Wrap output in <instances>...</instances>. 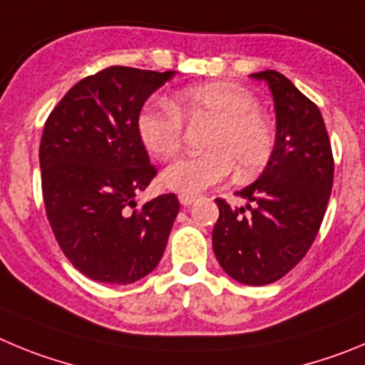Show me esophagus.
<instances>
[{
	"instance_id": "obj_1",
	"label": "esophagus",
	"mask_w": 365,
	"mask_h": 365,
	"mask_svg": "<svg viewBox=\"0 0 365 365\" xmlns=\"http://www.w3.org/2000/svg\"><path fill=\"white\" fill-rule=\"evenodd\" d=\"M178 200L183 207H189L196 202V196L195 195H180Z\"/></svg>"
}]
</instances>
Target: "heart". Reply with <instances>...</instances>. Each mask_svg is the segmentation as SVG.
Masks as SVG:
<instances>
[{"instance_id":"obj_1","label":"heart","mask_w":365,"mask_h":365,"mask_svg":"<svg viewBox=\"0 0 365 365\" xmlns=\"http://www.w3.org/2000/svg\"><path fill=\"white\" fill-rule=\"evenodd\" d=\"M211 121L200 156H183L163 169L162 185L196 195L223 182L232 167L238 178L264 169L274 149V129L247 88L227 81L183 88L169 103H150L138 114L140 142L154 158L165 160L182 145L183 121Z\"/></svg>"}]
</instances>
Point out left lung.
<instances>
[{"label":"left lung","mask_w":365,"mask_h":365,"mask_svg":"<svg viewBox=\"0 0 365 365\" xmlns=\"http://www.w3.org/2000/svg\"><path fill=\"white\" fill-rule=\"evenodd\" d=\"M265 81L274 101L277 138L262 175L236 195L231 207L216 200L220 218L212 229L216 260L232 280L265 285L280 280L309 251L333 187L334 163L326 123L317 105L284 74H251Z\"/></svg>","instance_id":"left-lung-1"}]
</instances>
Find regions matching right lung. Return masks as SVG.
<instances>
[{"label":"right lung","mask_w":365,"mask_h":365,"mask_svg":"<svg viewBox=\"0 0 365 365\" xmlns=\"http://www.w3.org/2000/svg\"><path fill=\"white\" fill-rule=\"evenodd\" d=\"M175 71L109 67L78 81L45 123L39 167L45 209L72 265L91 280L134 284L162 260L180 203L162 195L136 209L156 169L138 114Z\"/></svg>","instance_id":"1"}]
</instances>
